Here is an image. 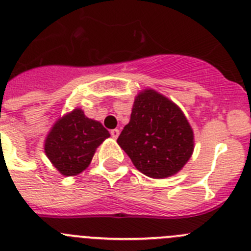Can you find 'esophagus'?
<instances>
[{
	"mask_svg": "<svg viewBox=\"0 0 251 251\" xmlns=\"http://www.w3.org/2000/svg\"><path fill=\"white\" fill-rule=\"evenodd\" d=\"M110 135L113 136V138H118L119 135H120V131L118 128H114V130L110 131Z\"/></svg>",
	"mask_w": 251,
	"mask_h": 251,
	"instance_id": "obj_1",
	"label": "esophagus"
}]
</instances>
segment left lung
I'll return each instance as SVG.
<instances>
[{"mask_svg":"<svg viewBox=\"0 0 251 251\" xmlns=\"http://www.w3.org/2000/svg\"><path fill=\"white\" fill-rule=\"evenodd\" d=\"M118 143L141 173L163 179L176 174L190 159L194 132L176 104L146 89L136 97Z\"/></svg>","mask_w":251,"mask_h":251,"instance_id":"8db88e82","label":"left lung"}]
</instances>
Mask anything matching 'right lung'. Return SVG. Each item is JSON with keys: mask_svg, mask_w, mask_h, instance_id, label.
<instances>
[{"mask_svg": "<svg viewBox=\"0 0 251 251\" xmlns=\"http://www.w3.org/2000/svg\"><path fill=\"white\" fill-rule=\"evenodd\" d=\"M109 136V131L99 121L87 118L81 109H75L56 121L44 150L61 174L72 176L91 164L98 146Z\"/></svg>", "mask_w": 251, "mask_h": 251, "instance_id": "obj_1", "label": "right lung"}]
</instances>
